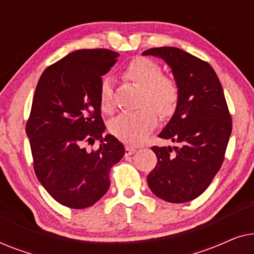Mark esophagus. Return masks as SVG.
<instances>
[{
    "label": "esophagus",
    "mask_w": 254,
    "mask_h": 254,
    "mask_svg": "<svg viewBox=\"0 0 254 254\" xmlns=\"http://www.w3.org/2000/svg\"><path fill=\"white\" fill-rule=\"evenodd\" d=\"M125 149H126V152H125V154H126V156L133 155L134 152L136 151V149L133 148V147H130V145H126V147H125Z\"/></svg>",
    "instance_id": "obj_1"
}]
</instances>
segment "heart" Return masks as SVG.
Here are the masks:
<instances>
[{
	"label": "heart",
	"instance_id": "b5f03b06",
	"mask_svg": "<svg viewBox=\"0 0 254 254\" xmlns=\"http://www.w3.org/2000/svg\"><path fill=\"white\" fill-rule=\"evenodd\" d=\"M124 78L141 88L140 109L125 112L110 121L111 134L130 144H138L157 125L158 117L175 113L179 102V88L172 78L163 76L162 68L147 58H135L123 70ZM99 106L104 113L113 111L112 86L104 78L99 86ZM158 111L156 113L154 110Z\"/></svg>",
	"mask_w": 254,
	"mask_h": 254
}]
</instances>
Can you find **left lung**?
<instances>
[{
	"mask_svg": "<svg viewBox=\"0 0 254 254\" xmlns=\"http://www.w3.org/2000/svg\"><path fill=\"white\" fill-rule=\"evenodd\" d=\"M142 55L164 60L179 88L176 112L158 136L178 143L152 147L157 164L149 173V189L172 203L201 195L221 169L232 121L223 89L208 62L176 47L150 48Z\"/></svg>",
	"mask_w": 254,
	"mask_h": 254,
	"instance_id": "8db88e82",
	"label": "left lung"
}]
</instances>
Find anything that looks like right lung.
<instances>
[{"label":"right lung","mask_w":254,"mask_h":254,"mask_svg":"<svg viewBox=\"0 0 254 254\" xmlns=\"http://www.w3.org/2000/svg\"><path fill=\"white\" fill-rule=\"evenodd\" d=\"M117 52L78 50L45 69L34 92L26 135L38 180L59 203L95 204L110 189V170L125 155L113 135L104 136L99 86ZM101 141L97 151L85 144Z\"/></svg>","instance_id":"right-lung-1"}]
</instances>
